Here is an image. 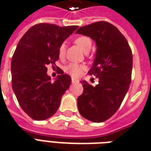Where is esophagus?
Here are the masks:
<instances>
[{
	"instance_id": "1",
	"label": "esophagus",
	"mask_w": 151,
	"mask_h": 151,
	"mask_svg": "<svg viewBox=\"0 0 151 151\" xmlns=\"http://www.w3.org/2000/svg\"><path fill=\"white\" fill-rule=\"evenodd\" d=\"M79 82L78 79L74 78H72V82H73V83H76V82Z\"/></svg>"
}]
</instances>
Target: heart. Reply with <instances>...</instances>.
Here are the masks:
<instances>
[{
  "label": "heart",
  "mask_w": 151,
  "mask_h": 151,
  "mask_svg": "<svg viewBox=\"0 0 151 151\" xmlns=\"http://www.w3.org/2000/svg\"><path fill=\"white\" fill-rule=\"evenodd\" d=\"M74 43L81 48V49L87 52L91 48L92 40L88 36L86 35H80L74 40ZM65 44L61 43L58 47V56L60 59L65 57ZM85 69V66L81 64H77V63H69L64 67V71L68 73L72 77L77 78L82 75L83 70Z\"/></svg>",
  "instance_id": "obj_1"
}]
</instances>
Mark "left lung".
I'll use <instances>...</instances> for the list:
<instances>
[{"label": "left lung", "instance_id": "1", "mask_svg": "<svg viewBox=\"0 0 151 151\" xmlns=\"http://www.w3.org/2000/svg\"><path fill=\"white\" fill-rule=\"evenodd\" d=\"M77 34L87 35L97 44L90 75L99 78L93 86L82 81L83 92L78 98L81 116L93 122H103L119 109L129 88L133 54L128 41L114 25L97 22L78 28Z\"/></svg>", "mask_w": 151, "mask_h": 151}]
</instances>
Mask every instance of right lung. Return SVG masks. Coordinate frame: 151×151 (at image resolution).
Instances as JSON below:
<instances>
[{"mask_svg":"<svg viewBox=\"0 0 151 151\" xmlns=\"http://www.w3.org/2000/svg\"><path fill=\"white\" fill-rule=\"evenodd\" d=\"M78 27L38 23L18 42L11 61L12 88L22 109L33 120H43L53 116L69 89L71 78L60 69V75L52 82L47 65H56L58 47Z\"/></svg>","mask_w":151,"mask_h":151,"instance_id":"1","label":"right lung"}]
</instances>
